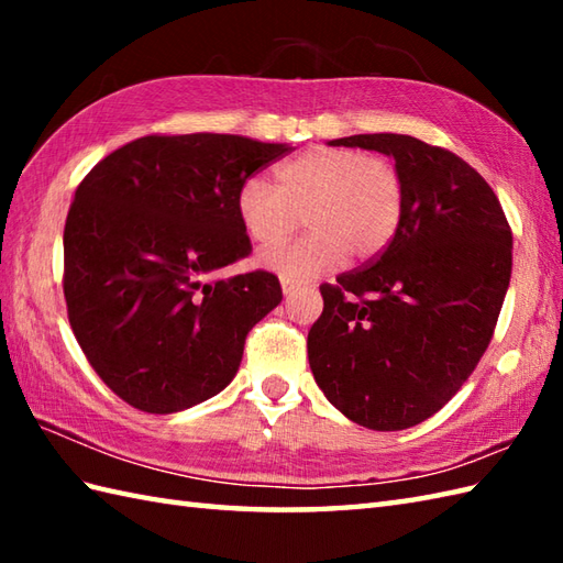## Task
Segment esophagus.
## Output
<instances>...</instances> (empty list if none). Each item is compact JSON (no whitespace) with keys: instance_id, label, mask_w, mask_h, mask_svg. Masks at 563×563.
I'll return each instance as SVG.
<instances>
[{"instance_id":"34e87169","label":"esophagus","mask_w":563,"mask_h":563,"mask_svg":"<svg viewBox=\"0 0 563 563\" xmlns=\"http://www.w3.org/2000/svg\"><path fill=\"white\" fill-rule=\"evenodd\" d=\"M280 288H283V295H292L297 290V283L290 278H280Z\"/></svg>"}]
</instances>
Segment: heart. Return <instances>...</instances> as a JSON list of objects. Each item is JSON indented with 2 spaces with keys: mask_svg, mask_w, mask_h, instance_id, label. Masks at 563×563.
I'll return each instance as SVG.
<instances>
[{
  "mask_svg": "<svg viewBox=\"0 0 563 563\" xmlns=\"http://www.w3.org/2000/svg\"><path fill=\"white\" fill-rule=\"evenodd\" d=\"M404 200V178L389 159L321 145L278 166V186L246 176L234 208L246 236L263 249L285 242L305 212L312 232L263 256L268 268L305 280L349 254L355 261L382 254L399 230Z\"/></svg>",
  "mask_w": 563,
  "mask_h": 563,
  "instance_id": "1",
  "label": "heart"
}]
</instances>
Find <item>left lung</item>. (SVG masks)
Returning a JSON list of instances; mask_svg holds the SVG:
<instances>
[{
    "mask_svg": "<svg viewBox=\"0 0 563 563\" xmlns=\"http://www.w3.org/2000/svg\"><path fill=\"white\" fill-rule=\"evenodd\" d=\"M331 145L389 154L406 200L382 254L319 285L324 312L307 336L309 367L353 423L404 430L438 413L492 343L512 232L492 186L445 147L394 133Z\"/></svg>",
    "mask_w": 563,
    "mask_h": 563,
    "instance_id": "obj_1",
    "label": "left lung"
}]
</instances>
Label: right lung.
<instances>
[{
	"label": "right lung",
	"instance_id": "1",
	"mask_svg": "<svg viewBox=\"0 0 563 563\" xmlns=\"http://www.w3.org/2000/svg\"><path fill=\"white\" fill-rule=\"evenodd\" d=\"M288 152L239 135H147L81 178L65 222L67 319L125 404L184 411L236 375L246 333L283 300L268 271L224 275L251 254L236 188Z\"/></svg>",
	"mask_w": 563,
	"mask_h": 563
}]
</instances>
